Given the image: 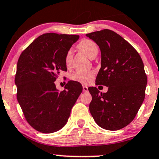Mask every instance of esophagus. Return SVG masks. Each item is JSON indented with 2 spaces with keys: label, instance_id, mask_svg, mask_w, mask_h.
Masks as SVG:
<instances>
[{
  "label": "esophagus",
  "instance_id": "34e87169",
  "mask_svg": "<svg viewBox=\"0 0 159 159\" xmlns=\"http://www.w3.org/2000/svg\"><path fill=\"white\" fill-rule=\"evenodd\" d=\"M83 92L84 93H87V92H88V87L87 86H83Z\"/></svg>",
  "mask_w": 159,
  "mask_h": 159
}]
</instances>
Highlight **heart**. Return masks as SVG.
Returning <instances> with one entry per match:
<instances>
[{
	"label": "heart",
	"instance_id": "1",
	"mask_svg": "<svg viewBox=\"0 0 159 159\" xmlns=\"http://www.w3.org/2000/svg\"><path fill=\"white\" fill-rule=\"evenodd\" d=\"M78 48L81 52H83L85 55H87L89 58H93L96 55L98 52V46L94 41L87 38H84L78 43ZM72 52L71 49L67 51L65 55V64L69 66L71 64ZM95 73L93 71H76L70 75V79L73 81L78 83L87 84L94 78Z\"/></svg>",
	"mask_w": 159,
	"mask_h": 159
}]
</instances>
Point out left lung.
Returning <instances> with one entry per match:
<instances>
[{"instance_id": "obj_1", "label": "left lung", "mask_w": 159, "mask_h": 159, "mask_svg": "<svg viewBox=\"0 0 159 159\" xmlns=\"http://www.w3.org/2000/svg\"><path fill=\"white\" fill-rule=\"evenodd\" d=\"M98 45L101 66L95 84L108 87L107 93L89 87V112L95 121L107 130H118L134 119L145 97L147 84L139 52L121 35L110 30L86 35Z\"/></svg>"}]
</instances>
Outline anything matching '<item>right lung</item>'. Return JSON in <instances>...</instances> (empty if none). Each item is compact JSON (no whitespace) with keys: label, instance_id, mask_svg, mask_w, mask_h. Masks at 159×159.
<instances>
[{"label":"right lung","instance_id":"right-lung-1","mask_svg":"<svg viewBox=\"0 0 159 159\" xmlns=\"http://www.w3.org/2000/svg\"><path fill=\"white\" fill-rule=\"evenodd\" d=\"M78 38L76 35L43 34L18 58L17 99L26 121L41 133H54L64 127L83 89L80 83L70 81L59 92L54 83L61 72L67 70L65 55Z\"/></svg>","mask_w":159,"mask_h":159}]
</instances>
